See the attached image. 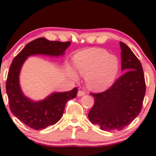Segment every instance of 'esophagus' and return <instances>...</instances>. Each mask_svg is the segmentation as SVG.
Returning <instances> with one entry per match:
<instances>
[{
    "instance_id": "obj_1",
    "label": "esophagus",
    "mask_w": 156,
    "mask_h": 156,
    "mask_svg": "<svg viewBox=\"0 0 156 156\" xmlns=\"http://www.w3.org/2000/svg\"><path fill=\"white\" fill-rule=\"evenodd\" d=\"M86 94V92H84V91H83V90H79L78 92V97H80V96H83V95H84V94Z\"/></svg>"
}]
</instances>
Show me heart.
Returning <instances> with one entry per match:
<instances>
[{
    "instance_id": "heart-1",
    "label": "heart",
    "mask_w": 156,
    "mask_h": 156,
    "mask_svg": "<svg viewBox=\"0 0 156 156\" xmlns=\"http://www.w3.org/2000/svg\"><path fill=\"white\" fill-rule=\"evenodd\" d=\"M77 71L83 77H88V85L96 91L108 89L115 80L119 72L117 57L104 50L91 48L79 52L75 56ZM76 78V76L72 73Z\"/></svg>"
}]
</instances>
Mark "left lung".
Returning <instances> with one entry per match:
<instances>
[{
    "instance_id": "8db88e82",
    "label": "left lung",
    "mask_w": 156,
    "mask_h": 156,
    "mask_svg": "<svg viewBox=\"0 0 156 156\" xmlns=\"http://www.w3.org/2000/svg\"><path fill=\"white\" fill-rule=\"evenodd\" d=\"M123 75L110 88L91 93L94 103L88 117L103 130H121L140 113L146 92L144 74L140 61L128 46L119 42Z\"/></svg>"
}]
</instances>
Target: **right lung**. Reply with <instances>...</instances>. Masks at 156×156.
Returning <instances> with one entry per match:
<instances>
[{
    "label": "right lung",
    "mask_w": 156,
    "mask_h": 156,
    "mask_svg": "<svg viewBox=\"0 0 156 156\" xmlns=\"http://www.w3.org/2000/svg\"><path fill=\"white\" fill-rule=\"evenodd\" d=\"M70 42L49 41L40 37L27 44L15 57L9 69L6 89L12 114L29 128L42 130L54 125L62 118L67 102L77 95V87L65 92L53 93L42 101L34 102L23 94L19 74L27 57L34 54L58 56L63 55Z\"/></svg>",
    "instance_id": "add662e5"
}]
</instances>
